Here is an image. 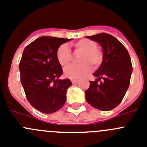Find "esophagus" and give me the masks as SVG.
Returning <instances> with one entry per match:
<instances>
[{"label":"esophagus","instance_id":"esophagus-1","mask_svg":"<svg viewBox=\"0 0 147 147\" xmlns=\"http://www.w3.org/2000/svg\"><path fill=\"white\" fill-rule=\"evenodd\" d=\"M71 81H72V84H76V83L78 82V80H71Z\"/></svg>","mask_w":147,"mask_h":147}]
</instances>
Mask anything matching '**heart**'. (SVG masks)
I'll return each mask as SVG.
<instances>
[{
  "label": "heart",
  "instance_id": "1",
  "mask_svg": "<svg viewBox=\"0 0 147 147\" xmlns=\"http://www.w3.org/2000/svg\"><path fill=\"white\" fill-rule=\"evenodd\" d=\"M75 51L82 52L79 58V64H70L64 69V75L72 80H80L85 78L92 71V66L97 68L102 64V52L96 47V43L87 39H80L72 45ZM72 55L65 45L59 46L56 51V59L61 66H66L70 61Z\"/></svg>",
  "mask_w": 147,
  "mask_h": 147
}]
</instances>
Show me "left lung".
<instances>
[{"label":"left lung","instance_id":"left-lung-1","mask_svg":"<svg viewBox=\"0 0 147 147\" xmlns=\"http://www.w3.org/2000/svg\"><path fill=\"white\" fill-rule=\"evenodd\" d=\"M86 38L101 45L103 59L93 74L97 78L90 82L85 92L86 100L94 108L108 111L121 102L129 87L133 72L131 59L125 46L111 34L101 33ZM101 79L102 82L99 81Z\"/></svg>","mask_w":147,"mask_h":147}]
</instances>
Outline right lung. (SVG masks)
Masks as SVG:
<instances>
[{"mask_svg": "<svg viewBox=\"0 0 147 147\" xmlns=\"http://www.w3.org/2000/svg\"><path fill=\"white\" fill-rule=\"evenodd\" d=\"M71 39L42 36L26 46L22 53L19 65L21 83L30 104L42 113H54L66 102L72 82L59 79L63 70L56 51Z\"/></svg>", "mask_w": 147, "mask_h": 147, "instance_id": "right-lung-1", "label": "right lung"}]
</instances>
